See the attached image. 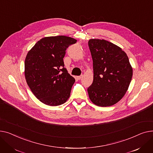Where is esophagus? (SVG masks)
<instances>
[{"instance_id": "esophagus-1", "label": "esophagus", "mask_w": 153, "mask_h": 153, "mask_svg": "<svg viewBox=\"0 0 153 153\" xmlns=\"http://www.w3.org/2000/svg\"><path fill=\"white\" fill-rule=\"evenodd\" d=\"M83 77V75H81V76H76V79H81Z\"/></svg>"}]
</instances>
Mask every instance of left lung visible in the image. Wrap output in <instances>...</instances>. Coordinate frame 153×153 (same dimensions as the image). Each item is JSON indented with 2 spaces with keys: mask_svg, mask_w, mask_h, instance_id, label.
Here are the masks:
<instances>
[{
  "mask_svg": "<svg viewBox=\"0 0 153 153\" xmlns=\"http://www.w3.org/2000/svg\"><path fill=\"white\" fill-rule=\"evenodd\" d=\"M88 46L94 73L89 97L96 105H113L121 100L131 82L133 68L128 57L122 48L104 39H91Z\"/></svg>",
  "mask_w": 153,
  "mask_h": 153,
  "instance_id": "left-lung-1",
  "label": "left lung"
}]
</instances>
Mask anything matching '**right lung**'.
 <instances>
[{
    "label": "right lung",
    "instance_id": "obj_1",
    "mask_svg": "<svg viewBox=\"0 0 153 153\" xmlns=\"http://www.w3.org/2000/svg\"><path fill=\"white\" fill-rule=\"evenodd\" d=\"M74 38L57 36L41 39L28 51L25 60V76L33 94L44 104L57 106L70 97L75 79L63 59Z\"/></svg>",
    "mask_w": 153,
    "mask_h": 153
}]
</instances>
